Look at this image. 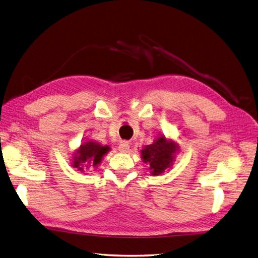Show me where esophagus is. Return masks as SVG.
I'll return each mask as SVG.
<instances>
[{
    "label": "esophagus",
    "instance_id": "esophagus-1",
    "mask_svg": "<svg viewBox=\"0 0 258 258\" xmlns=\"http://www.w3.org/2000/svg\"><path fill=\"white\" fill-rule=\"evenodd\" d=\"M129 147H130V145H129V142H128V141H121V142L119 143L118 150H119L120 153H128Z\"/></svg>",
    "mask_w": 258,
    "mask_h": 258
}]
</instances>
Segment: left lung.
Instances as JSON below:
<instances>
[{
	"instance_id": "left-lung-1",
	"label": "left lung",
	"mask_w": 258,
	"mask_h": 258,
	"mask_svg": "<svg viewBox=\"0 0 258 258\" xmlns=\"http://www.w3.org/2000/svg\"><path fill=\"white\" fill-rule=\"evenodd\" d=\"M178 146L171 140L159 137L153 144L144 146L141 151V157L145 163L150 165L152 175H160L165 172L166 169L171 167L174 159Z\"/></svg>"
}]
</instances>
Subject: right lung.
I'll return each instance as SVG.
<instances>
[{"label":"right lung","instance_id":"add662e5","mask_svg":"<svg viewBox=\"0 0 258 258\" xmlns=\"http://www.w3.org/2000/svg\"><path fill=\"white\" fill-rule=\"evenodd\" d=\"M110 151V146H103L99 143L88 141L81 145L73 157L72 166L82 171L84 168L96 167L102 161L103 156Z\"/></svg>","mask_w":258,"mask_h":258}]
</instances>
